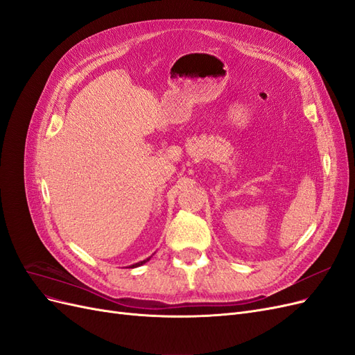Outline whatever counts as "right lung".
Segmentation results:
<instances>
[{"mask_svg":"<svg viewBox=\"0 0 355 355\" xmlns=\"http://www.w3.org/2000/svg\"><path fill=\"white\" fill-rule=\"evenodd\" d=\"M153 256H149V257H146V259H144V261H141V262H137V263H133V265H130V266H127V268H136V266H141V265H144V263H146L149 259H151Z\"/></svg>","mask_w":355,"mask_h":355,"instance_id":"1","label":"right lung"}]
</instances>
